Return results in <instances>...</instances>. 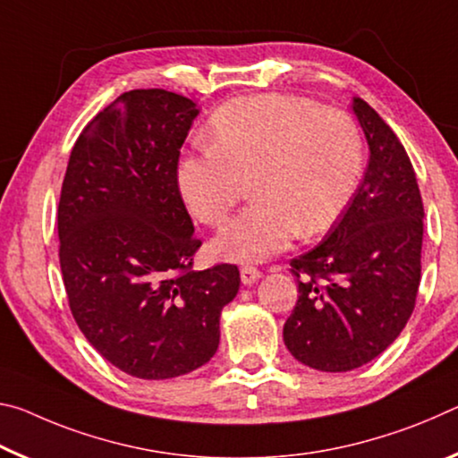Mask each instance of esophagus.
Returning <instances> with one entry per match:
<instances>
[{"label": "esophagus", "instance_id": "obj_1", "mask_svg": "<svg viewBox=\"0 0 458 458\" xmlns=\"http://www.w3.org/2000/svg\"><path fill=\"white\" fill-rule=\"evenodd\" d=\"M259 278H261V272L258 267H253V266L242 267V282L245 284V286H251V284H256Z\"/></svg>", "mask_w": 458, "mask_h": 458}]
</instances>
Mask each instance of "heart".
<instances>
[{"label":"heart","mask_w":458,"mask_h":458,"mask_svg":"<svg viewBox=\"0 0 458 458\" xmlns=\"http://www.w3.org/2000/svg\"><path fill=\"white\" fill-rule=\"evenodd\" d=\"M208 146L178 164V189L200 223L219 227L251 182L250 208L213 242L221 259L258 264L298 233L314 237L339 221L363 168L353 117L296 95L225 103L205 130Z\"/></svg>","instance_id":"obj_1"}]
</instances>
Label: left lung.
<instances>
[{
	"instance_id": "1",
	"label": "left lung",
	"mask_w": 458,
	"mask_h": 458,
	"mask_svg": "<svg viewBox=\"0 0 458 458\" xmlns=\"http://www.w3.org/2000/svg\"><path fill=\"white\" fill-rule=\"evenodd\" d=\"M369 164L353 199L314 250L292 259L298 282L284 343L318 371L357 369L392 344L416 304L424 207L406 149L384 119L353 97Z\"/></svg>"
}]
</instances>
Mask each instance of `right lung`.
I'll use <instances>...</instances> for the list:
<instances>
[{"label":"right lung","mask_w":458,"mask_h":458,"mask_svg":"<svg viewBox=\"0 0 458 458\" xmlns=\"http://www.w3.org/2000/svg\"><path fill=\"white\" fill-rule=\"evenodd\" d=\"M197 103L136 89L99 111L66 166L60 272L81 333L127 376L170 379L211 361L239 269H192L200 239L178 191Z\"/></svg>","instance_id":"1"}]
</instances>
